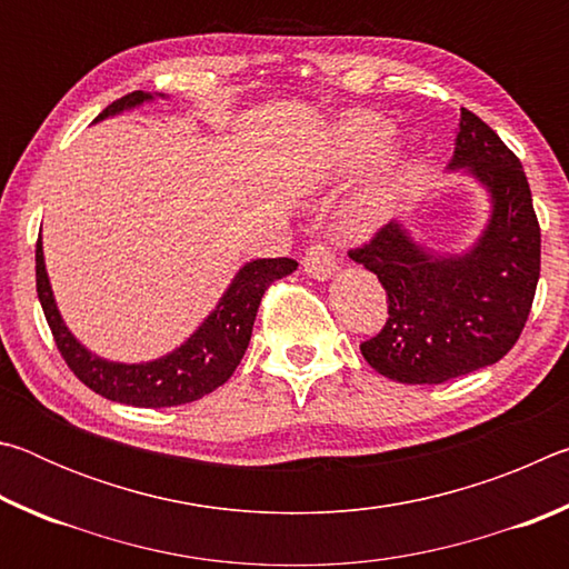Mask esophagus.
<instances>
[{
	"label": "esophagus",
	"instance_id": "34e87169",
	"mask_svg": "<svg viewBox=\"0 0 569 569\" xmlns=\"http://www.w3.org/2000/svg\"><path fill=\"white\" fill-rule=\"evenodd\" d=\"M303 271L308 278H316V281H329V278L339 271L333 250L326 248L323 243H316L308 248L303 256Z\"/></svg>",
	"mask_w": 569,
	"mask_h": 569
}]
</instances>
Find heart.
<instances>
[{
	"instance_id": "obj_1",
	"label": "heart",
	"mask_w": 569,
	"mask_h": 569,
	"mask_svg": "<svg viewBox=\"0 0 569 569\" xmlns=\"http://www.w3.org/2000/svg\"><path fill=\"white\" fill-rule=\"evenodd\" d=\"M389 122L373 112H351L333 128L329 142L331 172L346 176V172L359 168L366 158H371L363 176L356 180V186L346 192L333 210V226L343 238H369L377 233L389 216L403 162L399 146L387 142L381 149L378 147L389 138ZM373 149L378 152L375 153Z\"/></svg>"
}]
</instances>
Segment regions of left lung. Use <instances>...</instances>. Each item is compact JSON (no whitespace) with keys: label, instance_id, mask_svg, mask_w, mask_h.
I'll return each mask as SVG.
<instances>
[{"label":"left lung","instance_id":"left-lung-1","mask_svg":"<svg viewBox=\"0 0 569 569\" xmlns=\"http://www.w3.org/2000/svg\"><path fill=\"white\" fill-rule=\"evenodd\" d=\"M447 170H465L489 196L487 226L467 250L437 253L391 220L349 253L389 298V319L361 343L363 359L401 383H445L497 363L522 333L539 281V223L522 162L465 108Z\"/></svg>","mask_w":569,"mask_h":569}]
</instances>
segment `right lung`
<instances>
[{
	"mask_svg": "<svg viewBox=\"0 0 569 569\" xmlns=\"http://www.w3.org/2000/svg\"><path fill=\"white\" fill-rule=\"evenodd\" d=\"M156 98H162V94L142 90L130 92L114 100L110 108H104L94 122L134 110L142 102H152ZM34 261L37 296H40L44 319L50 323L57 349L74 371V377L104 399L140 409L180 407V403L198 401L206 393L223 387L233 377L236 366L248 349L258 306H261L268 286L278 278L291 276L298 268L293 258H256V261L240 266L226 293L220 296L218 306L208 313V319L176 351L152 361L122 363L92 353L67 329L44 268L42 236L37 240Z\"/></svg>",
	"mask_w": 569,
	"mask_h": 569,
	"instance_id": "add662e5",
	"label": "right lung"
}]
</instances>
